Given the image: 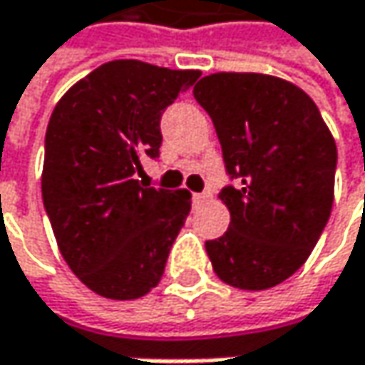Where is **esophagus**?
Here are the masks:
<instances>
[{
	"mask_svg": "<svg viewBox=\"0 0 365 365\" xmlns=\"http://www.w3.org/2000/svg\"><path fill=\"white\" fill-rule=\"evenodd\" d=\"M192 198H194V202H202V200H207V194H194Z\"/></svg>",
	"mask_w": 365,
	"mask_h": 365,
	"instance_id": "34e87169",
	"label": "esophagus"
}]
</instances>
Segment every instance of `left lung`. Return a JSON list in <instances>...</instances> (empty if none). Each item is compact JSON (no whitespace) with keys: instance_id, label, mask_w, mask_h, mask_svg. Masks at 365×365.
I'll use <instances>...</instances> for the list:
<instances>
[{"instance_id":"1","label":"left lung","mask_w":365,"mask_h":365,"mask_svg":"<svg viewBox=\"0 0 365 365\" xmlns=\"http://www.w3.org/2000/svg\"><path fill=\"white\" fill-rule=\"evenodd\" d=\"M211 115L226 171L230 211L224 237L205 250L215 274L259 292L289 279L317 245L331 213L336 141L315 101L266 73L220 71L194 86Z\"/></svg>"}]
</instances>
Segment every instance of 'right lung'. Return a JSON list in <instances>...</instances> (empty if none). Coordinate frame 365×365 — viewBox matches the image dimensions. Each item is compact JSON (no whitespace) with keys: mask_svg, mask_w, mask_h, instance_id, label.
I'll return each instance as SVG.
<instances>
[{"mask_svg":"<svg viewBox=\"0 0 365 365\" xmlns=\"http://www.w3.org/2000/svg\"><path fill=\"white\" fill-rule=\"evenodd\" d=\"M198 76L110 61L76 82L50 115L43 207L67 266L103 298L137 300L163 279L192 194L141 185L135 173L143 158H158L160 115Z\"/></svg>","mask_w":365,"mask_h":365,"instance_id":"1","label":"right lung"}]
</instances>
